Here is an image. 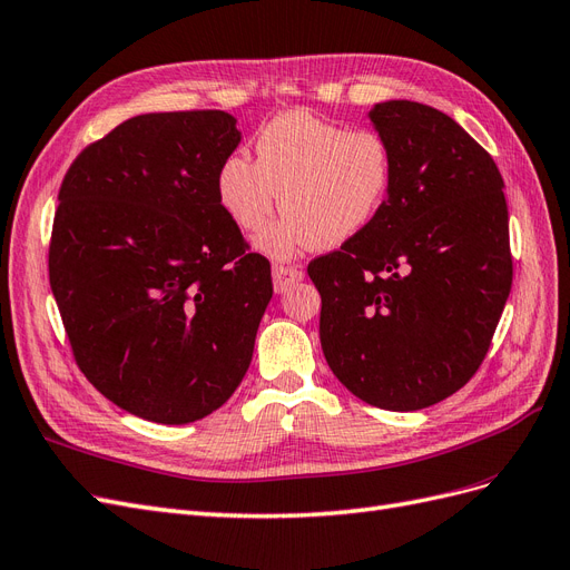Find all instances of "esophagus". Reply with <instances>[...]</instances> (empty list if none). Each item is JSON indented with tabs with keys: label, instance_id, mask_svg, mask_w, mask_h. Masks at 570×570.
Segmentation results:
<instances>
[{
	"label": "esophagus",
	"instance_id": "esophagus-1",
	"mask_svg": "<svg viewBox=\"0 0 570 570\" xmlns=\"http://www.w3.org/2000/svg\"><path fill=\"white\" fill-rule=\"evenodd\" d=\"M303 279V269L296 265H284V263H274L272 265V282H274V291L284 293L288 286H293L296 282Z\"/></svg>",
	"mask_w": 570,
	"mask_h": 570
}]
</instances>
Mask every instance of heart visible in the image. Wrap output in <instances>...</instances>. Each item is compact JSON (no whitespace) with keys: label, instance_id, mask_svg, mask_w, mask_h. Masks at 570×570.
Returning a JSON list of instances; mask_svg holds the SVG:
<instances>
[{"label":"heart","instance_id":"heart-1","mask_svg":"<svg viewBox=\"0 0 570 570\" xmlns=\"http://www.w3.org/2000/svg\"><path fill=\"white\" fill-rule=\"evenodd\" d=\"M395 160L372 127L345 130L307 111L272 118L255 137V160L232 154L217 170V198L232 223L261 232L258 248L286 258L307 246L334 248L370 227L391 196ZM281 196L277 197L276 194Z\"/></svg>","mask_w":570,"mask_h":570}]
</instances>
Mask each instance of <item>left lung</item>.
<instances>
[{
    "instance_id": "8db88e82",
    "label": "left lung",
    "mask_w": 570,
    "mask_h": 570,
    "mask_svg": "<svg viewBox=\"0 0 570 570\" xmlns=\"http://www.w3.org/2000/svg\"><path fill=\"white\" fill-rule=\"evenodd\" d=\"M395 177L374 223L307 265L336 379L381 410L414 412L479 372L511 291L509 210L492 156L438 108L370 114Z\"/></svg>"
}]
</instances>
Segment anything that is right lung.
Listing matches in <instances>:
<instances>
[{
  "mask_svg": "<svg viewBox=\"0 0 570 570\" xmlns=\"http://www.w3.org/2000/svg\"><path fill=\"white\" fill-rule=\"evenodd\" d=\"M238 141L225 111L135 116L82 149L59 189L49 284L72 357L156 424L225 405L272 298L269 261L217 198Z\"/></svg>",
  "mask_w": 570,
  "mask_h": 570,
  "instance_id": "1",
  "label": "right lung"
}]
</instances>
